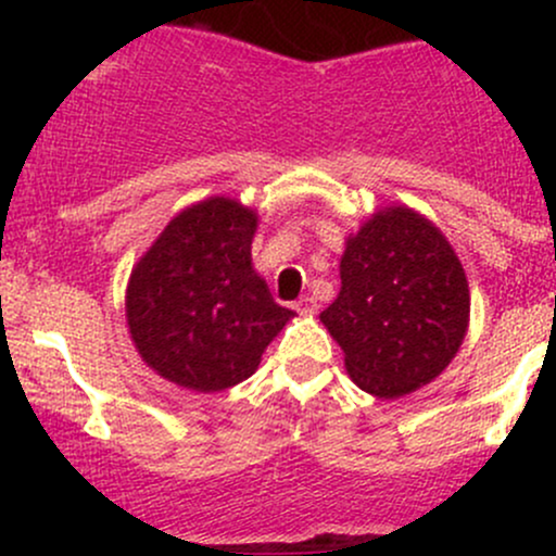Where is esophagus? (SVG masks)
Instances as JSON below:
<instances>
[{"label":"esophagus","mask_w":556,"mask_h":556,"mask_svg":"<svg viewBox=\"0 0 556 556\" xmlns=\"http://www.w3.org/2000/svg\"><path fill=\"white\" fill-rule=\"evenodd\" d=\"M316 308H318V305H316V300H314V298L305 295V298L295 300V311H298L300 316H314V314H316Z\"/></svg>","instance_id":"esophagus-1"}]
</instances>
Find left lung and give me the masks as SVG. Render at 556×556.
Instances as JSON below:
<instances>
[{
  "label": "left lung",
  "mask_w": 556,
  "mask_h": 556,
  "mask_svg": "<svg viewBox=\"0 0 556 556\" xmlns=\"http://www.w3.org/2000/svg\"><path fill=\"white\" fill-rule=\"evenodd\" d=\"M342 287L321 324L363 392L397 400L431 384L468 334L470 290L444 232L405 203L344 238Z\"/></svg>",
  "instance_id": "obj_1"
}]
</instances>
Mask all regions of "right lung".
Returning <instances> with one entry per match:
<instances>
[{"mask_svg":"<svg viewBox=\"0 0 556 556\" xmlns=\"http://www.w3.org/2000/svg\"><path fill=\"white\" fill-rule=\"evenodd\" d=\"M258 212L238 198L190 203L132 266L125 321L151 371L190 392H222L256 374L290 318L253 269Z\"/></svg>","mask_w":556,"mask_h":556,"instance_id":"obj_1","label":"right lung"}]
</instances>
